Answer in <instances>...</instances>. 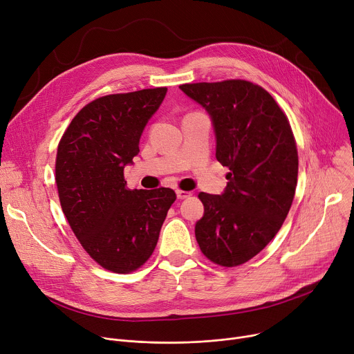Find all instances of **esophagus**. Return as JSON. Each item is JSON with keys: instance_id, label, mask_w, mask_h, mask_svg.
I'll use <instances>...</instances> for the list:
<instances>
[{"instance_id": "34e87169", "label": "esophagus", "mask_w": 354, "mask_h": 354, "mask_svg": "<svg viewBox=\"0 0 354 354\" xmlns=\"http://www.w3.org/2000/svg\"><path fill=\"white\" fill-rule=\"evenodd\" d=\"M192 194L191 192H188V191H182V189H178L176 191V196L179 198V199H185V198H189Z\"/></svg>"}]
</instances>
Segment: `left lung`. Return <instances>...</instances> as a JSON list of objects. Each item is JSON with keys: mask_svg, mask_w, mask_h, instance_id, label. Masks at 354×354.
<instances>
[{"mask_svg": "<svg viewBox=\"0 0 354 354\" xmlns=\"http://www.w3.org/2000/svg\"><path fill=\"white\" fill-rule=\"evenodd\" d=\"M179 87L209 113L216 159L230 169L224 194L198 195L205 211L195 236L214 264L236 267L266 248L291 208L299 175L292 130L274 97L251 82Z\"/></svg>", "mask_w": 354, "mask_h": 354, "instance_id": "obj_1", "label": "left lung"}]
</instances>
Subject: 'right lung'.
Wrapping results in <instances>:
<instances>
[{
  "instance_id": "1",
  "label": "right lung",
  "mask_w": 354,
  "mask_h": 354,
  "mask_svg": "<svg viewBox=\"0 0 354 354\" xmlns=\"http://www.w3.org/2000/svg\"><path fill=\"white\" fill-rule=\"evenodd\" d=\"M166 90L93 100L73 118L59 142L55 185L62 209L86 252L111 272L136 271L151 258L176 199L169 188L130 191L123 176Z\"/></svg>"
}]
</instances>
